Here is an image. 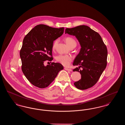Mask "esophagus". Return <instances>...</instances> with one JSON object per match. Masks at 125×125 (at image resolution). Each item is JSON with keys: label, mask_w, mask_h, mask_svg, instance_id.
<instances>
[{"label": "esophagus", "mask_w": 125, "mask_h": 125, "mask_svg": "<svg viewBox=\"0 0 125 125\" xmlns=\"http://www.w3.org/2000/svg\"><path fill=\"white\" fill-rule=\"evenodd\" d=\"M64 69L65 70H66V71H68L71 72L72 71V70L71 69H69V68H66V67L64 68Z\"/></svg>", "instance_id": "obj_1"}]
</instances>
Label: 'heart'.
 <instances>
[{
	"instance_id": "heart-1",
	"label": "heart",
	"mask_w": 125,
	"mask_h": 125,
	"mask_svg": "<svg viewBox=\"0 0 125 125\" xmlns=\"http://www.w3.org/2000/svg\"><path fill=\"white\" fill-rule=\"evenodd\" d=\"M65 41L69 47L73 44H76V42L75 40L71 37H66L65 38ZM58 40H57L54 42L52 45V49L54 50L55 49ZM56 59L58 62L65 66L69 65L72 60L71 56L66 55H60L57 56Z\"/></svg>"
}]
</instances>
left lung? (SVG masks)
<instances>
[{
	"label": "left lung",
	"instance_id": "left-lung-1",
	"mask_svg": "<svg viewBox=\"0 0 125 125\" xmlns=\"http://www.w3.org/2000/svg\"><path fill=\"white\" fill-rule=\"evenodd\" d=\"M65 33L75 36L81 46L73 64L79 66L73 71L80 72L81 79L74 84L78 89H88L97 82L106 68V46L100 35L86 25L66 28ZM80 67L82 68V70L79 69Z\"/></svg>",
	"mask_w": 125,
	"mask_h": 125
}]
</instances>
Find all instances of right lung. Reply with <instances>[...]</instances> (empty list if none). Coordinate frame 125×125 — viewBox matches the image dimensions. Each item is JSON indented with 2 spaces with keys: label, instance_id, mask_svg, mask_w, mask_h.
<instances>
[{
  "label": "right lung",
  "instance_id": "add662e5",
  "mask_svg": "<svg viewBox=\"0 0 125 125\" xmlns=\"http://www.w3.org/2000/svg\"><path fill=\"white\" fill-rule=\"evenodd\" d=\"M64 30V28L58 29L39 24L24 37L20 53L21 69L30 83L38 88L48 87L63 69L59 63L52 62L46 66L43 63L53 60L50 56H52L53 41L63 35Z\"/></svg>",
  "mask_w": 125,
  "mask_h": 125
}]
</instances>
